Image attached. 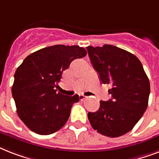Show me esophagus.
<instances>
[{
  "mask_svg": "<svg viewBox=\"0 0 159 159\" xmlns=\"http://www.w3.org/2000/svg\"><path fill=\"white\" fill-rule=\"evenodd\" d=\"M79 98H80V100H81V101H83V100L87 98V97H86V96H84V95L82 94V95H79Z\"/></svg>",
  "mask_w": 159,
  "mask_h": 159,
  "instance_id": "34e87169",
  "label": "esophagus"
}]
</instances>
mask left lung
<instances>
[{
    "label": "left lung",
    "mask_w": 159,
    "mask_h": 159,
    "mask_svg": "<svg viewBox=\"0 0 159 159\" xmlns=\"http://www.w3.org/2000/svg\"><path fill=\"white\" fill-rule=\"evenodd\" d=\"M90 60L101 82L111 84V100L100 102L96 112L87 116L95 130L116 138L134 128L147 109L150 84L143 65L133 53L110 44L87 47Z\"/></svg>",
    "instance_id": "8db88e82"
}]
</instances>
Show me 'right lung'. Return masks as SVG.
Instances as JSON below:
<instances>
[{
  "label": "right lung",
  "mask_w": 159,
  "mask_h": 159,
  "mask_svg": "<svg viewBox=\"0 0 159 159\" xmlns=\"http://www.w3.org/2000/svg\"><path fill=\"white\" fill-rule=\"evenodd\" d=\"M86 55L79 46L57 44L31 53L19 66L11 91L19 117L30 130L47 135L66 124L79 97L62 95L55 87L72 61Z\"/></svg>",
  "instance_id": "1"
}]
</instances>
